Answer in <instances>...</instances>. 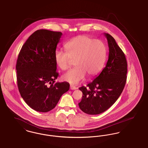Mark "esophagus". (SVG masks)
<instances>
[{"instance_id": "34e87169", "label": "esophagus", "mask_w": 148, "mask_h": 148, "mask_svg": "<svg viewBox=\"0 0 148 148\" xmlns=\"http://www.w3.org/2000/svg\"><path fill=\"white\" fill-rule=\"evenodd\" d=\"M77 88V87H76V86H75L72 85H71V90H76Z\"/></svg>"}]
</instances>
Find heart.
Segmentation results:
<instances>
[{"label": "heart", "instance_id": "obj_1", "mask_svg": "<svg viewBox=\"0 0 148 148\" xmlns=\"http://www.w3.org/2000/svg\"><path fill=\"white\" fill-rule=\"evenodd\" d=\"M66 52L57 50L55 59L62 70H67L74 61L76 66L63 75V79L71 84H77L86 75L92 78L101 71L106 57V47L100 40L88 36L73 38L64 45Z\"/></svg>", "mask_w": 148, "mask_h": 148}]
</instances>
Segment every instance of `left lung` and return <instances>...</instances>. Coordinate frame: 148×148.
I'll use <instances>...</instances> for the list:
<instances>
[{"instance_id": "1", "label": "left lung", "mask_w": 148, "mask_h": 148, "mask_svg": "<svg viewBox=\"0 0 148 148\" xmlns=\"http://www.w3.org/2000/svg\"><path fill=\"white\" fill-rule=\"evenodd\" d=\"M109 48V59L99 76L79 90L82 92L80 109L89 115H97L110 108L122 93L126 82L127 64L125 56L115 39L104 33Z\"/></svg>"}]
</instances>
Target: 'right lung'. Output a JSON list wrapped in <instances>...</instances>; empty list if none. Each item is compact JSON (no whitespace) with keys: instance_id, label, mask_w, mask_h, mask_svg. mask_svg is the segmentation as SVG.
<instances>
[{"instance_id":"right-lung-1","label":"right lung","mask_w":148,"mask_h":148,"mask_svg":"<svg viewBox=\"0 0 148 148\" xmlns=\"http://www.w3.org/2000/svg\"><path fill=\"white\" fill-rule=\"evenodd\" d=\"M62 33L40 29L26 40L16 64L17 85L32 109L46 112L54 109L63 93L69 91L67 82H56L58 76L55 53Z\"/></svg>"}]
</instances>
